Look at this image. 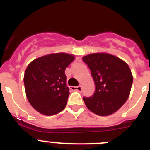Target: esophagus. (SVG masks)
<instances>
[{
	"instance_id": "1",
	"label": "esophagus",
	"mask_w": 150,
	"mask_h": 150,
	"mask_svg": "<svg viewBox=\"0 0 150 150\" xmlns=\"http://www.w3.org/2000/svg\"><path fill=\"white\" fill-rule=\"evenodd\" d=\"M69 88L72 91H82V87L81 86H69Z\"/></svg>"
}]
</instances>
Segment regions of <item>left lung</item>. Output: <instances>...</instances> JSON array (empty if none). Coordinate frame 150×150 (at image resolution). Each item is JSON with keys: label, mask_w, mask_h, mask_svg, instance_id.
Here are the masks:
<instances>
[{"label": "left lung", "mask_w": 150, "mask_h": 150, "mask_svg": "<svg viewBox=\"0 0 150 150\" xmlns=\"http://www.w3.org/2000/svg\"><path fill=\"white\" fill-rule=\"evenodd\" d=\"M91 69L95 91L83 97L86 107L95 114L107 116L115 112L129 96L133 76L128 64L115 56L96 53L83 57Z\"/></svg>", "instance_id": "8db88e82"}]
</instances>
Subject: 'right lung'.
I'll use <instances>...</instances> for the list:
<instances>
[{"label": "right lung", "mask_w": 150, "mask_h": 150, "mask_svg": "<svg viewBox=\"0 0 150 150\" xmlns=\"http://www.w3.org/2000/svg\"><path fill=\"white\" fill-rule=\"evenodd\" d=\"M73 55L57 53L38 58L29 64L24 75L27 98L32 107L45 115H53L66 107L69 91L64 70Z\"/></svg>", "instance_id": "obj_1"}]
</instances>
